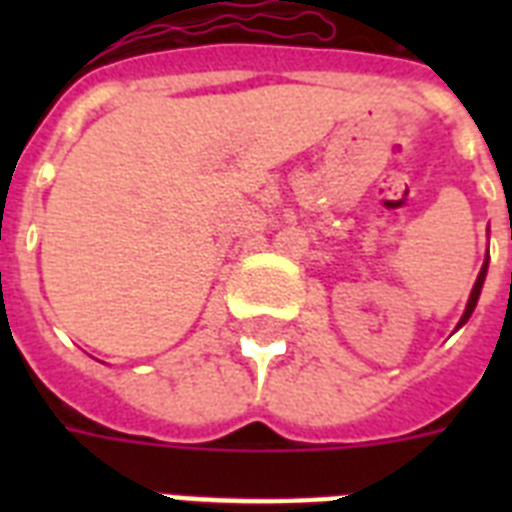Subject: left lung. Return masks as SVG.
Wrapping results in <instances>:
<instances>
[{"label": "left lung", "mask_w": 512, "mask_h": 512, "mask_svg": "<svg viewBox=\"0 0 512 512\" xmlns=\"http://www.w3.org/2000/svg\"><path fill=\"white\" fill-rule=\"evenodd\" d=\"M486 271H489V252H486V260H484V265H481V273H478L476 284H473V289H470L468 305H465V313H462V319H460V324H457V329H460L462 324H468V319H470V316H473V311H476V303H478V297H481V289H484Z\"/></svg>", "instance_id": "1"}]
</instances>
